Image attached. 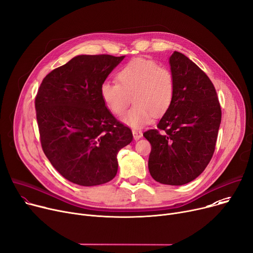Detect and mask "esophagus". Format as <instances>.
<instances>
[{
  "label": "esophagus",
  "instance_id": "1",
  "mask_svg": "<svg viewBox=\"0 0 253 253\" xmlns=\"http://www.w3.org/2000/svg\"><path fill=\"white\" fill-rule=\"evenodd\" d=\"M132 133H133V137L135 140H138L142 137V132L139 131V130H133Z\"/></svg>",
  "mask_w": 253,
  "mask_h": 253
}]
</instances>
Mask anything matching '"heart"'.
I'll list each match as a JSON object with an SVG mask.
<instances>
[{
	"instance_id": "obj_1",
	"label": "heart",
	"mask_w": 253,
	"mask_h": 253,
	"mask_svg": "<svg viewBox=\"0 0 253 253\" xmlns=\"http://www.w3.org/2000/svg\"><path fill=\"white\" fill-rule=\"evenodd\" d=\"M117 82L106 81L100 95L107 108L116 116L124 114L122 122L134 129L149 124L154 118L165 114L175 95L172 72L154 60L136 58L128 62L117 73Z\"/></svg>"
}]
</instances>
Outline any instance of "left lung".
<instances>
[{
  "instance_id": "8db88e82",
  "label": "left lung",
  "mask_w": 253,
  "mask_h": 253,
  "mask_svg": "<svg viewBox=\"0 0 253 253\" xmlns=\"http://www.w3.org/2000/svg\"><path fill=\"white\" fill-rule=\"evenodd\" d=\"M169 63L175 80L173 103L158 129L143 136L151 144V177L179 186L197 178L211 162L222 111L212 82L195 63L179 52L172 54Z\"/></svg>"
}]
</instances>
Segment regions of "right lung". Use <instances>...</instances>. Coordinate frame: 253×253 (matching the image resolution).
Returning a JSON list of instances; mask_svg holds the SVG:
<instances>
[{
	"label": "right lung",
	"instance_id": "right-lung-1",
	"mask_svg": "<svg viewBox=\"0 0 253 253\" xmlns=\"http://www.w3.org/2000/svg\"><path fill=\"white\" fill-rule=\"evenodd\" d=\"M125 56L79 55L48 73L36 97L45 157L67 180L81 186L111 181L117 155L131 130L107 109L100 86Z\"/></svg>",
	"mask_w": 253,
	"mask_h": 253
}]
</instances>
